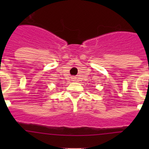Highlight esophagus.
<instances>
[{"mask_svg": "<svg viewBox=\"0 0 149 149\" xmlns=\"http://www.w3.org/2000/svg\"><path fill=\"white\" fill-rule=\"evenodd\" d=\"M74 79V80H75V79Z\"/></svg>", "mask_w": 149, "mask_h": 149, "instance_id": "obj_1", "label": "esophagus"}]
</instances>
